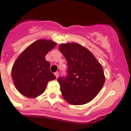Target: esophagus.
Instances as JSON below:
<instances>
[{
  "label": "esophagus",
  "mask_w": 131,
  "mask_h": 131,
  "mask_svg": "<svg viewBox=\"0 0 131 131\" xmlns=\"http://www.w3.org/2000/svg\"><path fill=\"white\" fill-rule=\"evenodd\" d=\"M55 75H56V78H58V76H59V73H58V71L57 72H56V73H54Z\"/></svg>",
  "instance_id": "obj_1"
}]
</instances>
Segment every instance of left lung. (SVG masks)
Masks as SVG:
<instances>
[{"mask_svg": "<svg viewBox=\"0 0 131 131\" xmlns=\"http://www.w3.org/2000/svg\"><path fill=\"white\" fill-rule=\"evenodd\" d=\"M59 49L68 66V77L58 79L63 99L73 105L90 102L105 81L102 65L88 48L78 43H61Z\"/></svg>", "mask_w": 131, "mask_h": 131, "instance_id": "8db88e82", "label": "left lung"}]
</instances>
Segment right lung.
<instances>
[{"label":"right lung","mask_w":131,"mask_h":131,"mask_svg":"<svg viewBox=\"0 0 131 131\" xmlns=\"http://www.w3.org/2000/svg\"><path fill=\"white\" fill-rule=\"evenodd\" d=\"M56 46L51 40L41 39L31 43L14 61L11 75L18 92L28 98H36L46 89L49 81L56 79L50 70L46 55Z\"/></svg>","instance_id":"right-lung-1"}]
</instances>
